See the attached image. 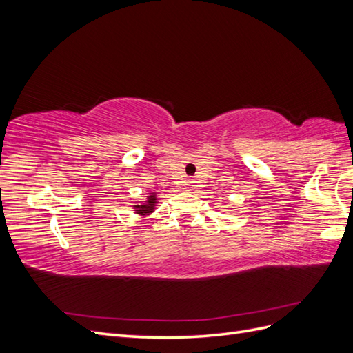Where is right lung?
Listing matches in <instances>:
<instances>
[{
    "label": "right lung",
    "instance_id": "1",
    "mask_svg": "<svg viewBox=\"0 0 353 353\" xmlns=\"http://www.w3.org/2000/svg\"><path fill=\"white\" fill-rule=\"evenodd\" d=\"M156 203H157V194L156 193H148L147 199L144 201H135V205L132 206L134 209V213H137V215H140L143 218L152 215V213L154 212L156 209Z\"/></svg>",
    "mask_w": 353,
    "mask_h": 353
}]
</instances>
